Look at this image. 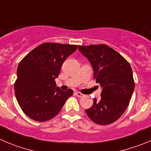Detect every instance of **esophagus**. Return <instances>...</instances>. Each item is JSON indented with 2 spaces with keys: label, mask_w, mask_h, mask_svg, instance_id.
<instances>
[{
  "label": "esophagus",
  "mask_w": 151,
  "mask_h": 151,
  "mask_svg": "<svg viewBox=\"0 0 151 151\" xmlns=\"http://www.w3.org/2000/svg\"><path fill=\"white\" fill-rule=\"evenodd\" d=\"M76 95H77V97H79V98H82V97H84L83 94H82L81 92H79V91H76Z\"/></svg>",
  "instance_id": "esophagus-1"
}]
</instances>
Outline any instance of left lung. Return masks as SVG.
Instances as JSON below:
<instances>
[{
    "mask_svg": "<svg viewBox=\"0 0 151 151\" xmlns=\"http://www.w3.org/2000/svg\"><path fill=\"white\" fill-rule=\"evenodd\" d=\"M94 69V79L102 87L100 101L93 100L86 110L93 122L100 125L113 123L128 106L135 87L129 63L119 53L106 45L78 46Z\"/></svg>",
    "mask_w": 151,
    "mask_h": 151,
    "instance_id": "1",
    "label": "left lung"
}]
</instances>
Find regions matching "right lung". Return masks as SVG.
Listing matches in <instances>:
<instances>
[{
  "instance_id": "add662e5",
  "label": "right lung",
  "mask_w": 151,
  "mask_h": 151,
  "mask_svg": "<svg viewBox=\"0 0 151 151\" xmlns=\"http://www.w3.org/2000/svg\"><path fill=\"white\" fill-rule=\"evenodd\" d=\"M77 45L47 42L35 47L21 60L14 84L17 101L24 112L36 122L54 118L73 90L63 91L55 79L65 59Z\"/></svg>"
}]
</instances>
